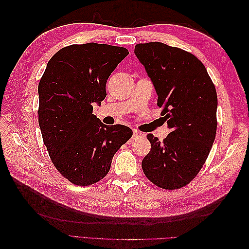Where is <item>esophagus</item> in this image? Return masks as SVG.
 Segmentation results:
<instances>
[{"label":"esophagus","instance_id":"34e87169","mask_svg":"<svg viewBox=\"0 0 249 249\" xmlns=\"http://www.w3.org/2000/svg\"><path fill=\"white\" fill-rule=\"evenodd\" d=\"M143 134L137 130H133V138H137V137H142Z\"/></svg>","mask_w":249,"mask_h":249}]
</instances>
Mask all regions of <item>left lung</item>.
I'll return each mask as SVG.
<instances>
[{"instance_id":"left-lung-1","label":"left lung","mask_w":249,"mask_h":249,"mask_svg":"<svg viewBox=\"0 0 249 249\" xmlns=\"http://www.w3.org/2000/svg\"><path fill=\"white\" fill-rule=\"evenodd\" d=\"M135 55L144 66L158 95V106L171 132L159 141L147 135L152 148L142 160L146 178L163 189L189 184L205 164L217 129V93L199 60L162 42L139 43Z\"/></svg>"}]
</instances>
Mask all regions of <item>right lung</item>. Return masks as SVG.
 I'll return each mask as SVG.
<instances>
[{"instance_id": "obj_1", "label": "right lung", "mask_w": 249, "mask_h": 249, "mask_svg": "<svg viewBox=\"0 0 249 249\" xmlns=\"http://www.w3.org/2000/svg\"><path fill=\"white\" fill-rule=\"evenodd\" d=\"M129 55L122 47L89 42L72 44L51 58L38 85V123L51 160L61 175L79 186L106 177L113 156L133 131L107 125L92 114L106 97L111 72Z\"/></svg>"}]
</instances>
